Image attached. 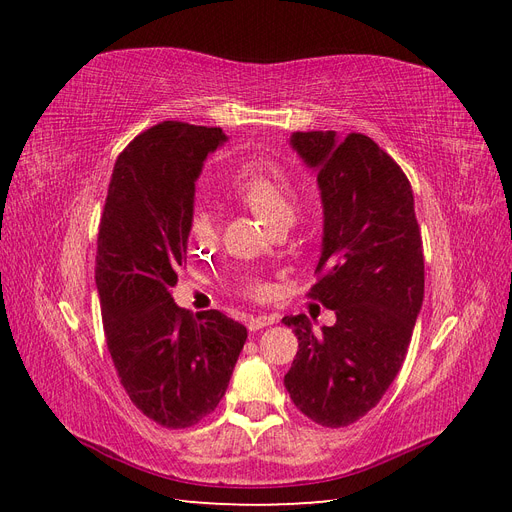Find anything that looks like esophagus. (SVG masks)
<instances>
[{
    "instance_id": "esophagus-1",
    "label": "esophagus",
    "mask_w": 512,
    "mask_h": 512,
    "mask_svg": "<svg viewBox=\"0 0 512 512\" xmlns=\"http://www.w3.org/2000/svg\"><path fill=\"white\" fill-rule=\"evenodd\" d=\"M273 322H275L273 316H250V318H247V329L260 331V329L269 327V324H273Z\"/></svg>"
}]
</instances>
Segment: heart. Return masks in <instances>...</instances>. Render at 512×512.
I'll return each mask as SVG.
<instances>
[{"mask_svg":"<svg viewBox=\"0 0 512 512\" xmlns=\"http://www.w3.org/2000/svg\"><path fill=\"white\" fill-rule=\"evenodd\" d=\"M232 190L243 200V203L256 211L260 218L269 224H277L286 218H294L297 211V198H294V185L282 166L267 160L247 162L239 175L232 181ZM190 235L196 243H211L218 235V220L215 213L198 205L190 218ZM245 297L260 299L267 294V284L256 275H245L239 282Z\"/></svg>","mask_w":512,"mask_h":512,"instance_id":"1","label":"heart"}]
</instances>
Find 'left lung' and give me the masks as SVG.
I'll use <instances>...</instances> for the list:
<instances>
[{
    "label": "left lung",
    "mask_w": 512,
    "mask_h": 512,
    "mask_svg": "<svg viewBox=\"0 0 512 512\" xmlns=\"http://www.w3.org/2000/svg\"><path fill=\"white\" fill-rule=\"evenodd\" d=\"M322 198V252L309 297L333 327L284 316L299 350L284 376L290 399L322 427H346L374 408L404 365L423 305L425 262L410 181L369 136L292 132Z\"/></svg>",
    "instance_id": "left-lung-1"
}]
</instances>
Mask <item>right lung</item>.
Here are the masks:
<instances>
[{"instance_id": "right-lung-1", "label": "right lung", "mask_w": 512, "mask_h": 512, "mask_svg": "<svg viewBox=\"0 0 512 512\" xmlns=\"http://www.w3.org/2000/svg\"><path fill=\"white\" fill-rule=\"evenodd\" d=\"M220 128L164 121L121 151L98 232L96 286L108 352L132 404L166 429L218 408L247 329L173 299L188 254L196 179Z\"/></svg>"}]
</instances>
